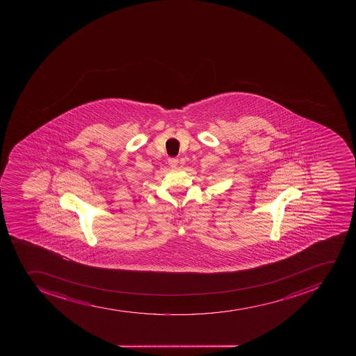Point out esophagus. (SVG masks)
<instances>
[{"instance_id": "esophagus-1", "label": "esophagus", "mask_w": 356, "mask_h": 356, "mask_svg": "<svg viewBox=\"0 0 356 356\" xmlns=\"http://www.w3.org/2000/svg\"><path fill=\"white\" fill-rule=\"evenodd\" d=\"M168 165L172 167V168H175L179 165V160L176 158H169L168 159Z\"/></svg>"}]
</instances>
